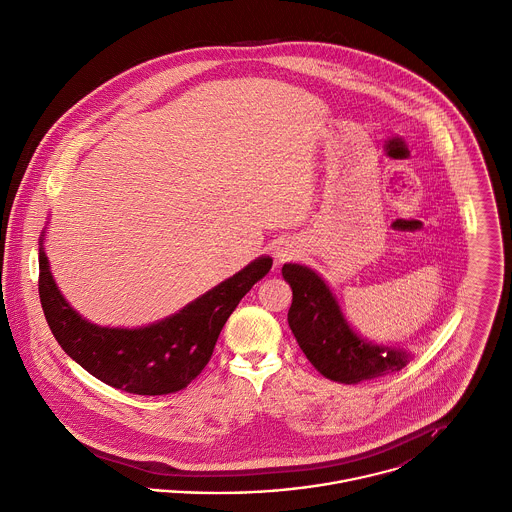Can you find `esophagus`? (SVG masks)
Masks as SVG:
<instances>
[{
  "label": "esophagus",
  "mask_w": 512,
  "mask_h": 512,
  "mask_svg": "<svg viewBox=\"0 0 512 512\" xmlns=\"http://www.w3.org/2000/svg\"><path fill=\"white\" fill-rule=\"evenodd\" d=\"M276 258H278V262L290 260V258H292V252H290V250H286V248H282V250H278V252H276Z\"/></svg>",
  "instance_id": "34e87169"
}]
</instances>
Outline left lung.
<instances>
[{
	"label": "left lung",
	"instance_id": "8db88e82",
	"mask_svg": "<svg viewBox=\"0 0 512 512\" xmlns=\"http://www.w3.org/2000/svg\"><path fill=\"white\" fill-rule=\"evenodd\" d=\"M282 276L292 288L288 324L320 374L334 382L358 384L406 366V352L364 342L348 326L336 298L316 272L300 264H284Z\"/></svg>",
	"mask_w": 512,
	"mask_h": 512
}]
</instances>
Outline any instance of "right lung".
Masks as SVG:
<instances>
[{
  "instance_id": "add662e5",
  "label": "right lung",
  "mask_w": 512,
  "mask_h": 512,
  "mask_svg": "<svg viewBox=\"0 0 512 512\" xmlns=\"http://www.w3.org/2000/svg\"><path fill=\"white\" fill-rule=\"evenodd\" d=\"M272 268L262 256L178 314L146 328H102L84 320L60 294L40 248V300L58 344L98 380L142 396L186 388L210 362L216 340L250 288Z\"/></svg>"
}]
</instances>
